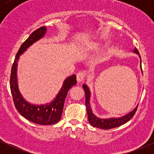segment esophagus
I'll return each instance as SVG.
<instances>
[{
    "instance_id": "obj_1",
    "label": "esophagus",
    "mask_w": 154,
    "mask_h": 154,
    "mask_svg": "<svg viewBox=\"0 0 154 154\" xmlns=\"http://www.w3.org/2000/svg\"><path fill=\"white\" fill-rule=\"evenodd\" d=\"M85 77V73L83 72V71H80L78 74H77V80L78 83H81V82L83 81Z\"/></svg>"
}]
</instances>
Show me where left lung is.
Wrapping results in <instances>:
<instances>
[{"mask_svg": "<svg viewBox=\"0 0 154 154\" xmlns=\"http://www.w3.org/2000/svg\"><path fill=\"white\" fill-rule=\"evenodd\" d=\"M133 52L134 54H138L139 57L141 60L140 54H139V52L137 50V48H135L133 51ZM140 67L141 70H142V60H140ZM83 88L84 89L85 94H86V107L87 110V115H88V120L90 125L92 126V127L103 129V130H109V129L118 127L119 126L127 123V122H129L133 117L135 113H136L138 105L132 111L127 113V114L122 116V117H112L109 118V119H102V118L97 117L95 114H94V112H92V109H91V103H90L91 91H90L89 88H88V86L86 84H83Z\"/></svg>", "mask_w": 154, "mask_h": 154, "instance_id": "1", "label": "left lung"}]
</instances>
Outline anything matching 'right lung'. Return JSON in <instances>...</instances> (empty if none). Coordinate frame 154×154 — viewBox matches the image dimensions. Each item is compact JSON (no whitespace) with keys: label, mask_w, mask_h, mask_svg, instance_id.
<instances>
[{"label":"right lung","mask_w":154,"mask_h":154,"mask_svg":"<svg viewBox=\"0 0 154 154\" xmlns=\"http://www.w3.org/2000/svg\"><path fill=\"white\" fill-rule=\"evenodd\" d=\"M47 32V27H42L34 31L29 38L21 45L15 57L12 67L10 76V89L13 97L14 103L18 112L25 119L35 124L50 125L57 123L61 119L66 97L70 88L77 84L75 74L69 76L63 82L58 94L51 101L46 103L35 104L26 100L21 95L18 88L17 68L20 56L24 54L27 48L42 38Z\"/></svg>","instance_id":"1"}]
</instances>
